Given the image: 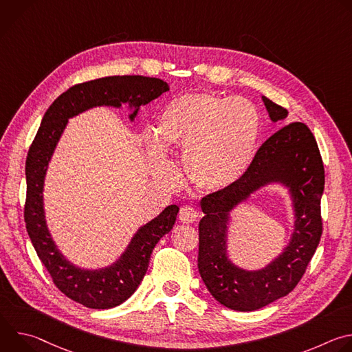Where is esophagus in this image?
Instances as JSON below:
<instances>
[{
  "mask_svg": "<svg viewBox=\"0 0 352 352\" xmlns=\"http://www.w3.org/2000/svg\"><path fill=\"white\" fill-rule=\"evenodd\" d=\"M199 219V212L192 208V206H184L179 212V220L181 223H185V224H192L195 221H197Z\"/></svg>",
  "mask_w": 352,
  "mask_h": 352,
  "instance_id": "34e87169",
  "label": "esophagus"
}]
</instances>
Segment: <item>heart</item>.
<instances>
[{
	"instance_id": "1",
	"label": "heart",
	"mask_w": 352,
	"mask_h": 352,
	"mask_svg": "<svg viewBox=\"0 0 352 352\" xmlns=\"http://www.w3.org/2000/svg\"><path fill=\"white\" fill-rule=\"evenodd\" d=\"M259 129V114L245 98L184 94L160 111L155 142H147V159L157 178L171 181L174 170L164 153L184 150L189 181L199 189L223 192L238 184L252 166Z\"/></svg>"
}]
</instances>
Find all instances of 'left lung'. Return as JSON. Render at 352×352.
Returning <instances> with one entry per match:
<instances>
[{
    "mask_svg": "<svg viewBox=\"0 0 352 352\" xmlns=\"http://www.w3.org/2000/svg\"><path fill=\"white\" fill-rule=\"evenodd\" d=\"M273 122L288 111L262 97ZM285 187L292 200L294 231L283 252L265 268L246 271L228 255L230 212L269 184ZM324 168L316 139L302 122H292L272 135L258 150L245 177L232 188L200 200L197 267L209 292L228 309L250 312L289 294L302 278L322 235L320 199Z\"/></svg>",
    "mask_w": 352,
    "mask_h": 352,
    "instance_id": "obj_1",
    "label": "left lung"
}]
</instances>
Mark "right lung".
Segmentation results:
<instances>
[{
    "label": "right lung",
    "mask_w": 352,
    "mask_h": 352,
    "mask_svg": "<svg viewBox=\"0 0 352 352\" xmlns=\"http://www.w3.org/2000/svg\"><path fill=\"white\" fill-rule=\"evenodd\" d=\"M170 90L167 82L140 75L107 76L69 87L45 111L26 159L25 223L37 256L57 288L75 302L91 309L121 305L136 291L148 267L150 255L160 238L168 234L179 208L167 206L133 234L122 255L110 266L83 269L69 262L57 248L45 221L44 179L68 120L93 107L120 109L128 104L129 121L144 106Z\"/></svg>",
    "instance_id": "add662e5"
}]
</instances>
